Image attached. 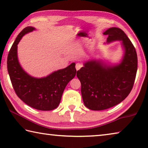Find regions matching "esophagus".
<instances>
[{
    "label": "esophagus",
    "instance_id": "esophagus-1",
    "mask_svg": "<svg viewBox=\"0 0 148 148\" xmlns=\"http://www.w3.org/2000/svg\"><path fill=\"white\" fill-rule=\"evenodd\" d=\"M83 67V65L79 64V63H77V64H76V65H75V67H76V69L77 70H79L81 68V67Z\"/></svg>",
    "mask_w": 148,
    "mask_h": 148
}]
</instances>
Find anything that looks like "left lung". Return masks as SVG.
<instances>
[{
    "label": "left lung",
    "instance_id": "1",
    "mask_svg": "<svg viewBox=\"0 0 148 148\" xmlns=\"http://www.w3.org/2000/svg\"><path fill=\"white\" fill-rule=\"evenodd\" d=\"M103 35L108 36V43L122 40L125 54L119 64L106 65L90 60L77 71L84 105L95 111L110 108L124 100L134 85L138 68L136 51L124 31L111 27Z\"/></svg>",
    "mask_w": 148,
    "mask_h": 148
}]
</instances>
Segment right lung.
I'll return each instance as SVG.
<instances>
[{"label":"right lung","instance_id":"obj_1","mask_svg":"<svg viewBox=\"0 0 148 148\" xmlns=\"http://www.w3.org/2000/svg\"><path fill=\"white\" fill-rule=\"evenodd\" d=\"M35 29L27 27L19 33L9 51L7 69L14 90L24 103L36 110L50 111L58 107L65 86L76 75L75 64L43 78H35L27 73L19 65L17 48L23 36Z\"/></svg>","mask_w":148,"mask_h":148}]
</instances>
